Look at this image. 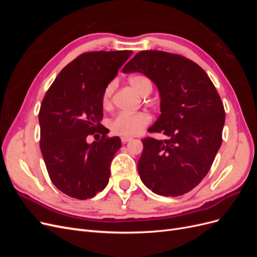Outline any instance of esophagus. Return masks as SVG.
I'll list each match as a JSON object with an SVG mask.
<instances>
[{
  "instance_id": "1",
  "label": "esophagus",
  "mask_w": 257,
  "mask_h": 257,
  "mask_svg": "<svg viewBox=\"0 0 257 257\" xmlns=\"http://www.w3.org/2000/svg\"><path fill=\"white\" fill-rule=\"evenodd\" d=\"M132 137H128V136H122L121 137V142L123 143V144H126V143H128V142H131L132 141Z\"/></svg>"
}]
</instances>
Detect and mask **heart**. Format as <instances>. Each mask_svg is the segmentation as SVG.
Segmentation results:
<instances>
[{"label":"heart","mask_w":257,"mask_h":257,"mask_svg":"<svg viewBox=\"0 0 257 257\" xmlns=\"http://www.w3.org/2000/svg\"><path fill=\"white\" fill-rule=\"evenodd\" d=\"M132 87H133L139 94L144 95L148 91H151L152 83L150 79L145 75H133L128 79ZM115 87V81L108 83L102 95V104L104 107H108L111 103V96ZM151 118L149 114L145 112H120L112 118L109 122V127L113 133L123 136H134L141 133L142 130L150 123Z\"/></svg>","instance_id":"heart-1"}]
</instances>
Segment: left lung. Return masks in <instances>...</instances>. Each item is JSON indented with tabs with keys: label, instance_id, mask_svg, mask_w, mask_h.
I'll return each instance as SVG.
<instances>
[{
	"label": "left lung",
	"instance_id": "1",
	"mask_svg": "<svg viewBox=\"0 0 257 257\" xmlns=\"http://www.w3.org/2000/svg\"><path fill=\"white\" fill-rule=\"evenodd\" d=\"M142 73L160 92L161 114L148 130L138 161L142 181L162 196H180L206 177L222 144L225 111L206 72L193 61L164 51H141L122 69Z\"/></svg>",
	"mask_w": 257,
	"mask_h": 257
}]
</instances>
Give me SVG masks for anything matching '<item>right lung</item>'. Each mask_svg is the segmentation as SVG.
<instances>
[{
  "label": "right lung",
  "mask_w": 257,
  "mask_h": 257,
  "mask_svg": "<svg viewBox=\"0 0 257 257\" xmlns=\"http://www.w3.org/2000/svg\"><path fill=\"white\" fill-rule=\"evenodd\" d=\"M132 53L80 54L62 69L43 99L38 121L46 168L57 189L73 198L94 197L109 181L121 139L106 137L109 131L100 124L102 95ZM95 133L102 138L88 144L86 137Z\"/></svg>",
  "instance_id": "1"
}]
</instances>
